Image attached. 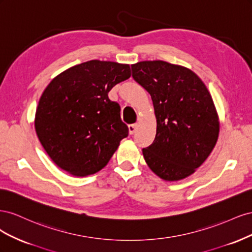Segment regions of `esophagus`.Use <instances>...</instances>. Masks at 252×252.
<instances>
[{"label":"esophagus","instance_id":"esophagus-1","mask_svg":"<svg viewBox=\"0 0 252 252\" xmlns=\"http://www.w3.org/2000/svg\"><path fill=\"white\" fill-rule=\"evenodd\" d=\"M136 127H138V125L136 124H132V125H129L128 126V130H129V133L130 134H133L136 130Z\"/></svg>","mask_w":252,"mask_h":252}]
</instances>
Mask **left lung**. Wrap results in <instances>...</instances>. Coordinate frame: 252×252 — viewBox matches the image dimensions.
Segmentation results:
<instances>
[{
    "instance_id": "left-lung-1",
    "label": "left lung",
    "mask_w": 252,
    "mask_h": 252,
    "mask_svg": "<svg viewBox=\"0 0 252 252\" xmlns=\"http://www.w3.org/2000/svg\"><path fill=\"white\" fill-rule=\"evenodd\" d=\"M132 78L154 104L157 133L143 149L149 168L164 181L191 175L215 148L220 121L211 94L197 75L181 65L142 61L131 65Z\"/></svg>"
}]
</instances>
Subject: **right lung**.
I'll use <instances>...</instances> for the list:
<instances>
[{
  "mask_svg": "<svg viewBox=\"0 0 252 252\" xmlns=\"http://www.w3.org/2000/svg\"><path fill=\"white\" fill-rule=\"evenodd\" d=\"M130 75L128 64L91 60L61 72L45 88L34 128L61 169L87 177L107 165L128 135L120 105L109 100L108 93Z\"/></svg>",
  "mask_w": 252,
  "mask_h": 252,
  "instance_id": "add662e5",
  "label": "right lung"
}]
</instances>
